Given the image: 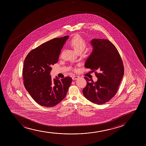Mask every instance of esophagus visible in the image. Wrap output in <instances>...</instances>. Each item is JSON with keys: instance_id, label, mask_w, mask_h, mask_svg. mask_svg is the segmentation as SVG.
<instances>
[{"instance_id": "esophagus-1", "label": "esophagus", "mask_w": 146, "mask_h": 146, "mask_svg": "<svg viewBox=\"0 0 146 146\" xmlns=\"http://www.w3.org/2000/svg\"><path fill=\"white\" fill-rule=\"evenodd\" d=\"M79 78V76H74L72 77V79H73V80H77V79H78Z\"/></svg>"}]
</instances>
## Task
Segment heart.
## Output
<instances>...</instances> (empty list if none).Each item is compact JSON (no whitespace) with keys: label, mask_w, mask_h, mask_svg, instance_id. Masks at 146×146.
I'll return each instance as SVG.
<instances>
[{"label":"heart","mask_w":146,"mask_h":146,"mask_svg":"<svg viewBox=\"0 0 146 146\" xmlns=\"http://www.w3.org/2000/svg\"><path fill=\"white\" fill-rule=\"evenodd\" d=\"M69 44L77 53H82L87 46V42L80 35H76L69 41Z\"/></svg>","instance_id":"1"}]
</instances>
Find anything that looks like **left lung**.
Listing matches in <instances>:
<instances>
[{
    "instance_id": "left-lung-1",
    "label": "left lung",
    "mask_w": 146,
    "mask_h": 146,
    "mask_svg": "<svg viewBox=\"0 0 146 146\" xmlns=\"http://www.w3.org/2000/svg\"><path fill=\"white\" fill-rule=\"evenodd\" d=\"M93 51L85 62V67L95 72L98 80L87 84L82 90L84 97L93 103L103 104L113 98L118 89L124 75V66L119 53L107 39H94L90 42Z\"/></svg>"
}]
</instances>
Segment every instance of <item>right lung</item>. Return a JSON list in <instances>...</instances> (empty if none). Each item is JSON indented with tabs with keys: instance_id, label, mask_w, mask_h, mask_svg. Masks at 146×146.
I'll return each mask as SVG.
<instances>
[{
	"instance_id": "right-lung-1",
	"label": "right lung",
	"mask_w": 146,
	"mask_h": 146,
	"mask_svg": "<svg viewBox=\"0 0 146 146\" xmlns=\"http://www.w3.org/2000/svg\"><path fill=\"white\" fill-rule=\"evenodd\" d=\"M69 36L55 38L30 51L23 68L24 84L33 99L42 106L51 107L64 99L72 82L71 77L52 80L50 73L58 61L61 49Z\"/></svg>"
}]
</instances>
